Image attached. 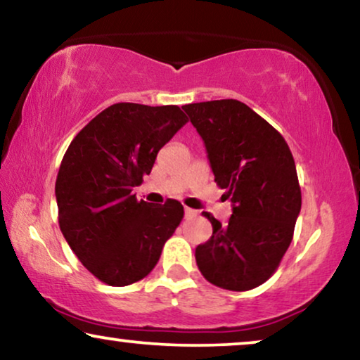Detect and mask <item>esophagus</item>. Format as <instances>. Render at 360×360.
Masks as SVG:
<instances>
[{"label": "esophagus", "mask_w": 360, "mask_h": 360, "mask_svg": "<svg viewBox=\"0 0 360 360\" xmlns=\"http://www.w3.org/2000/svg\"><path fill=\"white\" fill-rule=\"evenodd\" d=\"M184 215H186V219H192V217L197 215V212L194 209H189V207H186Z\"/></svg>", "instance_id": "esophagus-1"}]
</instances>
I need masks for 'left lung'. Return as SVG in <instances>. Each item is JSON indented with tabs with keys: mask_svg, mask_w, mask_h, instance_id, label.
<instances>
[{
	"mask_svg": "<svg viewBox=\"0 0 360 360\" xmlns=\"http://www.w3.org/2000/svg\"><path fill=\"white\" fill-rule=\"evenodd\" d=\"M204 140L215 182L233 214L212 224L209 241L195 248L199 271L210 283L245 292L264 283L290 246L302 209L295 161L269 122L236 99L182 105Z\"/></svg>",
	"mask_w": 360,
	"mask_h": 360,
	"instance_id": "1",
	"label": "left lung"
}]
</instances>
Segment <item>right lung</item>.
Masks as SVG:
<instances>
[{
  "label": "right lung",
  "mask_w": 360,
  "mask_h": 360,
  "mask_svg": "<svg viewBox=\"0 0 360 360\" xmlns=\"http://www.w3.org/2000/svg\"><path fill=\"white\" fill-rule=\"evenodd\" d=\"M186 122L178 105L119 103L70 143L55 182L60 230L101 282L124 287L148 276L181 224V202H139L131 187Z\"/></svg>",
  "instance_id": "add662e5"
}]
</instances>
